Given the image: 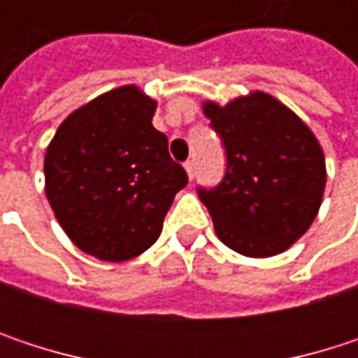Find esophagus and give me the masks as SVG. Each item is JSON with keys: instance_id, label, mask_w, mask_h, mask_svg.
<instances>
[{"instance_id": "esophagus-1", "label": "esophagus", "mask_w": 358, "mask_h": 358, "mask_svg": "<svg viewBox=\"0 0 358 358\" xmlns=\"http://www.w3.org/2000/svg\"><path fill=\"white\" fill-rule=\"evenodd\" d=\"M184 170H186L188 178H190V180L194 178V162H192V159H188V162L184 164Z\"/></svg>"}]
</instances>
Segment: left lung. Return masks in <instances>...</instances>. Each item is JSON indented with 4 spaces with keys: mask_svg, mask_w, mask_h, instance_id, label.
<instances>
[{
    "mask_svg": "<svg viewBox=\"0 0 358 358\" xmlns=\"http://www.w3.org/2000/svg\"><path fill=\"white\" fill-rule=\"evenodd\" d=\"M205 115L226 149L217 186H199L215 234L247 257H271L313 224L325 188L323 151L307 124L265 93L228 106L207 101Z\"/></svg>",
    "mask_w": 358,
    "mask_h": 358,
    "instance_id": "8db88e82",
    "label": "left lung"
}]
</instances>
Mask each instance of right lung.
Segmentation results:
<instances>
[{
    "label": "right lung",
    "instance_id": "obj_1",
    "mask_svg": "<svg viewBox=\"0 0 358 358\" xmlns=\"http://www.w3.org/2000/svg\"><path fill=\"white\" fill-rule=\"evenodd\" d=\"M155 108L132 85L113 89L70 113L47 147L49 205L70 241L101 261L149 249L188 184L151 124Z\"/></svg>",
    "mask_w": 358,
    "mask_h": 358
}]
</instances>
